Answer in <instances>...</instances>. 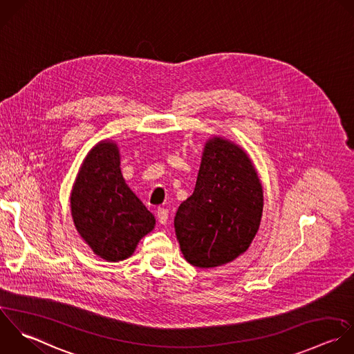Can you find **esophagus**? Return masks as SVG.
Instances as JSON below:
<instances>
[{
    "label": "esophagus",
    "instance_id": "esophagus-1",
    "mask_svg": "<svg viewBox=\"0 0 354 354\" xmlns=\"http://www.w3.org/2000/svg\"><path fill=\"white\" fill-rule=\"evenodd\" d=\"M157 219L161 225H165L167 221H168V211L164 209V208H158L157 209Z\"/></svg>",
    "mask_w": 354,
    "mask_h": 354
}]
</instances>
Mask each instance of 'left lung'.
Masks as SVG:
<instances>
[{
  "label": "left lung",
  "mask_w": 354,
  "mask_h": 354,
  "mask_svg": "<svg viewBox=\"0 0 354 354\" xmlns=\"http://www.w3.org/2000/svg\"><path fill=\"white\" fill-rule=\"evenodd\" d=\"M263 189L247 151L222 136L205 142L193 194L174 221L185 259L203 269L233 262L255 239Z\"/></svg>",
  "instance_id": "1"
}]
</instances>
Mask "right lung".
<instances>
[{"label": "right lung", "instance_id": "obj_1", "mask_svg": "<svg viewBox=\"0 0 354 354\" xmlns=\"http://www.w3.org/2000/svg\"><path fill=\"white\" fill-rule=\"evenodd\" d=\"M120 165L117 143L100 140L84 158L70 194L78 234L106 262L129 258L156 226L153 214L125 183Z\"/></svg>", "mask_w": 354, "mask_h": 354}]
</instances>
